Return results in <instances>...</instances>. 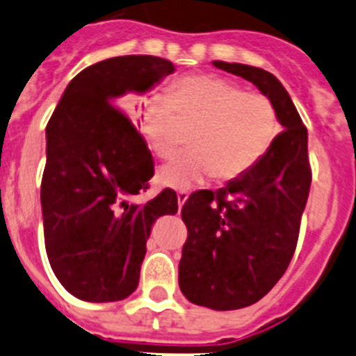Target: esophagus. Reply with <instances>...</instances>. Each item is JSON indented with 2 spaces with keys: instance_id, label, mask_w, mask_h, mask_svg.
I'll return each mask as SVG.
<instances>
[{
  "instance_id": "1",
  "label": "esophagus",
  "mask_w": 356,
  "mask_h": 356,
  "mask_svg": "<svg viewBox=\"0 0 356 356\" xmlns=\"http://www.w3.org/2000/svg\"><path fill=\"white\" fill-rule=\"evenodd\" d=\"M176 195H178V204H180V208H181V206L185 204V201H187V199H188V192L180 191Z\"/></svg>"
}]
</instances>
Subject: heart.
I'll list each match as a JSON object with an SVG mask.
<instances>
[{"label":"heart","mask_w":356,"mask_h":356,"mask_svg":"<svg viewBox=\"0 0 356 356\" xmlns=\"http://www.w3.org/2000/svg\"><path fill=\"white\" fill-rule=\"evenodd\" d=\"M194 125L188 147L159 169V184L188 188L213 175L236 180L255 168L280 131L276 108L262 92L243 90L215 74H187L141 104V127L152 152L169 157L178 125Z\"/></svg>","instance_id":"obj_1"}]
</instances>
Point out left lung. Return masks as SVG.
<instances>
[{
	"instance_id": "left-lung-1",
	"label": "left lung",
	"mask_w": 356,
	"mask_h": 356,
	"mask_svg": "<svg viewBox=\"0 0 356 356\" xmlns=\"http://www.w3.org/2000/svg\"><path fill=\"white\" fill-rule=\"evenodd\" d=\"M213 66L252 82L273 101L283 125L246 175L181 208L187 241L178 266L184 296L197 306L232 311L262 299L285 274L299 239L311 187L307 129L273 73L239 63Z\"/></svg>"
}]
</instances>
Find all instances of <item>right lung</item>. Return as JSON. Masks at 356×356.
Segmentation results:
<instances>
[{
  "label": "right lung",
  "instance_id": "1",
  "mask_svg": "<svg viewBox=\"0 0 356 356\" xmlns=\"http://www.w3.org/2000/svg\"><path fill=\"white\" fill-rule=\"evenodd\" d=\"M175 71L155 56H120L80 71L47 124L42 178L43 236L60 285L87 302H115L138 289L152 225L178 211L164 188L145 204L154 159L120 108Z\"/></svg>",
  "mask_w": 356,
  "mask_h": 356
}]
</instances>
